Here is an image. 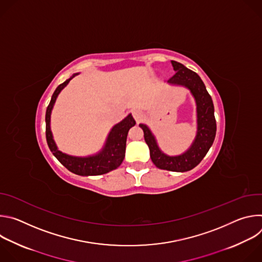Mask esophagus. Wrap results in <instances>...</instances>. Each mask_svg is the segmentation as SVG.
<instances>
[{"label":"esophagus","mask_w":262,"mask_h":262,"mask_svg":"<svg viewBox=\"0 0 262 262\" xmlns=\"http://www.w3.org/2000/svg\"><path fill=\"white\" fill-rule=\"evenodd\" d=\"M133 116L137 122H140L144 118V113L140 110H135V111H133Z\"/></svg>","instance_id":"obj_1"}]
</instances>
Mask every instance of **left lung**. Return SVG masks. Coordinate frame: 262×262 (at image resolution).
Here are the masks:
<instances>
[{
    "label": "left lung",
    "mask_w": 262,
    "mask_h": 262,
    "mask_svg": "<svg viewBox=\"0 0 262 262\" xmlns=\"http://www.w3.org/2000/svg\"><path fill=\"white\" fill-rule=\"evenodd\" d=\"M172 65L175 73L170 78L169 83L188 87L196 99L198 132L195 142L189 150L182 156L168 157L160 150L156 139L149 128L145 124H140V126L144 132V139L150 150V158L154 164L163 170L185 172L199 165L208 152L214 141L216 123L211 96L207 92L200 77L193 70L184 67L181 63L172 61Z\"/></svg>",
    "instance_id": "1"
}]
</instances>
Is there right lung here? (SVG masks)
Returning <instances> with one entry per match:
<instances>
[{"label": "right lung", "instance_id": "1", "mask_svg": "<svg viewBox=\"0 0 262 262\" xmlns=\"http://www.w3.org/2000/svg\"><path fill=\"white\" fill-rule=\"evenodd\" d=\"M66 80L64 83L60 84L55 90L52 99L48 105L46 113V136L47 142L51 149L53 155L57 158V160L70 172L78 175H100L107 173L112 170L118 168L124 159L125 147H126V138L128 130L132 126L136 124L134 117L129 114L125 119L116 124L112 128L106 144L103 150L94 157L89 158H76L70 157L65 154H62L58 150V148L53 140L52 132L50 128V120H51V112L56 101V98L60 91L68 84L70 81Z\"/></svg>", "mask_w": 262, "mask_h": 262}]
</instances>
